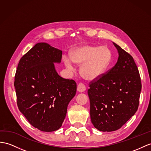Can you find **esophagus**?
<instances>
[{
    "label": "esophagus",
    "mask_w": 151,
    "mask_h": 151,
    "mask_svg": "<svg viewBox=\"0 0 151 151\" xmlns=\"http://www.w3.org/2000/svg\"><path fill=\"white\" fill-rule=\"evenodd\" d=\"M77 90H78V91H79V93H83V92H84V91L86 90V87H85V86L83 84L79 83L78 84V88H77Z\"/></svg>",
    "instance_id": "34e87169"
}]
</instances>
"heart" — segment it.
Here are the masks:
<instances>
[{
  "label": "heart",
  "instance_id": "b5f03b06",
  "mask_svg": "<svg viewBox=\"0 0 151 151\" xmlns=\"http://www.w3.org/2000/svg\"><path fill=\"white\" fill-rule=\"evenodd\" d=\"M70 56L63 58L65 67L73 70L75 64L81 65L80 74L88 81H94L103 77L113 61V52L108 47L88 44L72 50Z\"/></svg>",
  "mask_w": 151,
  "mask_h": 151
}]
</instances>
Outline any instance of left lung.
<instances>
[{
  "mask_svg": "<svg viewBox=\"0 0 151 151\" xmlns=\"http://www.w3.org/2000/svg\"><path fill=\"white\" fill-rule=\"evenodd\" d=\"M116 63L88 90L91 123L99 131L119 129L137 112L142 84L137 66L129 54L113 42Z\"/></svg>",
  "mask_w": 151,
  "mask_h": 151,
  "instance_id": "obj_1",
  "label": "left lung"
}]
</instances>
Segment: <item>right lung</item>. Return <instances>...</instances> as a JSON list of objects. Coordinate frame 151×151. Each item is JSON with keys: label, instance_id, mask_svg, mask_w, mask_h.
<instances>
[{"label": "right lung", "instance_id": "right-lung-1", "mask_svg": "<svg viewBox=\"0 0 151 151\" xmlns=\"http://www.w3.org/2000/svg\"><path fill=\"white\" fill-rule=\"evenodd\" d=\"M62 51L38 43L20 59L14 86L20 111L33 127L45 132L60 129L67 107L76 93L74 81L58 75L55 63Z\"/></svg>", "mask_w": 151, "mask_h": 151}]
</instances>
